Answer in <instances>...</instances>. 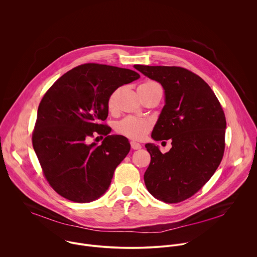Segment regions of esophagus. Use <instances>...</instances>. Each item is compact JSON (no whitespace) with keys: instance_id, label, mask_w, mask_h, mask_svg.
Masks as SVG:
<instances>
[{"instance_id":"34e87169","label":"esophagus","mask_w":257,"mask_h":257,"mask_svg":"<svg viewBox=\"0 0 257 257\" xmlns=\"http://www.w3.org/2000/svg\"><path fill=\"white\" fill-rule=\"evenodd\" d=\"M130 145H131V149L132 150H140L141 149V144L138 143V142H135V141H131L130 142Z\"/></svg>"}]
</instances>
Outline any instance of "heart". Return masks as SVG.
<instances>
[{
  "instance_id": "b5f03b06",
  "label": "heart",
  "mask_w": 257,
  "mask_h": 257,
  "mask_svg": "<svg viewBox=\"0 0 257 257\" xmlns=\"http://www.w3.org/2000/svg\"><path fill=\"white\" fill-rule=\"evenodd\" d=\"M152 84H158V83L155 81H146L141 85H152ZM116 93H117L116 91L113 92L111 95H109V97L107 99V106L109 109H113L115 106ZM151 126H152V124L148 120L129 116V117H126V118L122 119L121 121H119L116 124L115 129L119 134L126 136L128 138L141 139L142 137H144V135L146 133L150 131Z\"/></svg>"
}]
</instances>
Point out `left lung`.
<instances>
[{
	"instance_id": "obj_1",
	"label": "left lung",
	"mask_w": 257,
	"mask_h": 257,
	"mask_svg": "<svg viewBox=\"0 0 257 257\" xmlns=\"http://www.w3.org/2000/svg\"><path fill=\"white\" fill-rule=\"evenodd\" d=\"M134 68L163 85L166 104L152 137L157 141L172 140V149L166 154L155 144H145L151 155L144 173L145 186L159 200L181 202L200 190L222 162L225 113L209 85L185 68Z\"/></svg>"
}]
</instances>
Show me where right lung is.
I'll return each mask as SVG.
<instances>
[{
  "instance_id": "right-lung-1",
  "label": "right lung",
  "mask_w": 257,
  "mask_h": 257,
  "mask_svg": "<svg viewBox=\"0 0 257 257\" xmlns=\"http://www.w3.org/2000/svg\"><path fill=\"white\" fill-rule=\"evenodd\" d=\"M139 77L130 69L88 63L65 73L45 93L32 145L49 184L64 198L90 202L107 190L130 151L126 137L107 135V99ZM97 134L106 136L102 144L89 145Z\"/></svg>"
}]
</instances>
